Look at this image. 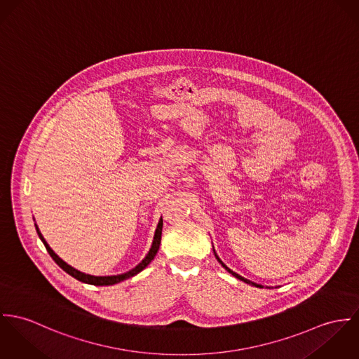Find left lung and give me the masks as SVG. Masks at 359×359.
<instances>
[{
    "mask_svg": "<svg viewBox=\"0 0 359 359\" xmlns=\"http://www.w3.org/2000/svg\"><path fill=\"white\" fill-rule=\"evenodd\" d=\"M213 252H215V249H213ZM215 256H216L217 262H219V263H220V264H222V266H223V267H224V269H226V270H227V271H229V273H230L233 277H236V278L239 279V280H243L245 283H249V285H252V286H256V287H263V285H259V283H255V282H252V280H249V279L243 278V277H241V276L237 274V273H234L233 270H230V269H229V267H227V266H226V264H224V263H223V262L219 259V256L216 255V252H215Z\"/></svg>",
    "mask_w": 359,
    "mask_h": 359,
    "instance_id": "obj_1",
    "label": "left lung"
}]
</instances>
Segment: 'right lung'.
I'll list each match as a JSON object with an SVG mask.
<instances>
[{
  "label": "right lung",
  "mask_w": 359,
  "mask_h": 359,
  "mask_svg": "<svg viewBox=\"0 0 359 359\" xmlns=\"http://www.w3.org/2000/svg\"><path fill=\"white\" fill-rule=\"evenodd\" d=\"M36 230H37V234H39V237H40L41 241H42V243L45 245L48 253H49L50 257L55 260V263H56L60 269H63V271H66L69 276L79 279V280L83 282V283L96 285V286H107V285H114V283H118L121 280H125V279L130 278V277H135L136 274H139L140 271H143V270L151 263V260L156 257V255H157V252H158V249H160L161 234H162V219H161L160 223H158V226H157V230H156V234H154V239H153V245H151L149 253L146 255V257H144L135 269L129 270L128 273L118 274V276H107V277H95V276H89V274L81 273L79 270H76L74 267L69 266L66 262H63V260L50 249V246L46 243L45 238L42 237V234H41L37 224H36Z\"/></svg>",
  "instance_id": "1"
}]
</instances>
